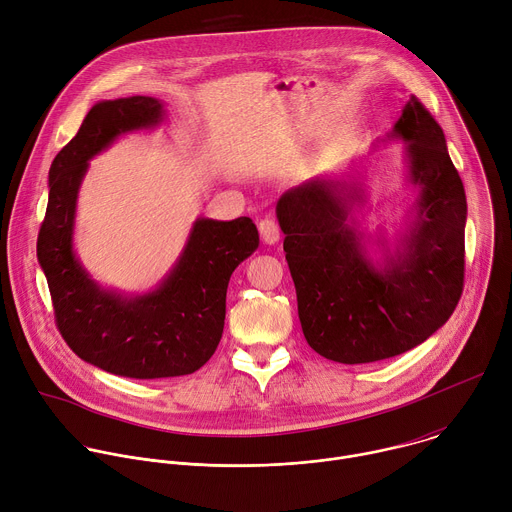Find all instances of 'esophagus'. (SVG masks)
Instances as JSON below:
<instances>
[{
	"label": "esophagus",
	"mask_w": 512,
	"mask_h": 512,
	"mask_svg": "<svg viewBox=\"0 0 512 512\" xmlns=\"http://www.w3.org/2000/svg\"><path fill=\"white\" fill-rule=\"evenodd\" d=\"M259 235H261V241L265 245H273L279 241V225L275 223V219H263L259 221Z\"/></svg>",
	"instance_id": "1"
}]
</instances>
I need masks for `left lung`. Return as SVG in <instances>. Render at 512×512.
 <instances>
[{"instance_id":"8db88e82","label":"left lung","mask_w":512,"mask_h":512,"mask_svg":"<svg viewBox=\"0 0 512 512\" xmlns=\"http://www.w3.org/2000/svg\"><path fill=\"white\" fill-rule=\"evenodd\" d=\"M390 138L408 142L414 221L384 267L364 257L358 181L315 177L277 201L283 251L307 344L339 364L400 356L442 327L464 287L466 195L440 124L410 96Z\"/></svg>"}]
</instances>
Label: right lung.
I'll return each instance as SVG.
<instances>
[{
	"label": "right lung",
	"instance_id": "obj_1",
	"mask_svg": "<svg viewBox=\"0 0 512 512\" xmlns=\"http://www.w3.org/2000/svg\"><path fill=\"white\" fill-rule=\"evenodd\" d=\"M162 116V102L150 96L94 104L50 166L48 209L38 235V261L70 350L104 372L136 380L187 376L209 362L223 335L231 273L259 247L249 217L197 219L183 255L154 291L130 297L90 279L72 247L88 160L120 134L152 128Z\"/></svg>",
	"mask_w": 512,
	"mask_h": 512
}]
</instances>
